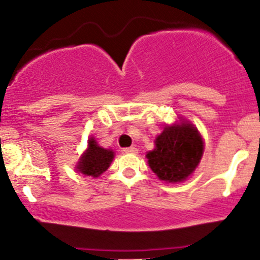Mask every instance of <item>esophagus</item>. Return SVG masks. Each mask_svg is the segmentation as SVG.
Instances as JSON below:
<instances>
[{
  "label": "esophagus",
  "mask_w": 260,
  "mask_h": 260,
  "mask_svg": "<svg viewBox=\"0 0 260 260\" xmlns=\"http://www.w3.org/2000/svg\"><path fill=\"white\" fill-rule=\"evenodd\" d=\"M122 151H123V153H129V154H136L137 151V148H134V147H129V148H123L122 149Z\"/></svg>",
  "instance_id": "obj_1"
}]
</instances>
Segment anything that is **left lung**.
Listing matches in <instances>:
<instances>
[{
  "label": "left lung",
  "instance_id": "1",
  "mask_svg": "<svg viewBox=\"0 0 260 260\" xmlns=\"http://www.w3.org/2000/svg\"><path fill=\"white\" fill-rule=\"evenodd\" d=\"M203 140L192 124L168 126L147 154L154 174L166 182H181L194 171L202 159Z\"/></svg>",
  "mask_w": 260,
  "mask_h": 260
}]
</instances>
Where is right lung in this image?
Masks as SVG:
<instances>
[{
    "label": "right lung",
    "mask_w": 260,
    "mask_h": 260,
    "mask_svg": "<svg viewBox=\"0 0 260 260\" xmlns=\"http://www.w3.org/2000/svg\"><path fill=\"white\" fill-rule=\"evenodd\" d=\"M112 150L99 147L94 138H90L89 139L88 150L82 156L77 169L86 176L98 177L109 169L110 164L112 162Z\"/></svg>",
    "instance_id": "add662e5"
}]
</instances>
